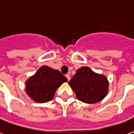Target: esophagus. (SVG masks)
<instances>
[{
  "label": "esophagus",
  "mask_w": 134,
  "mask_h": 134,
  "mask_svg": "<svg viewBox=\"0 0 134 134\" xmlns=\"http://www.w3.org/2000/svg\"><path fill=\"white\" fill-rule=\"evenodd\" d=\"M66 77L68 79V81H70V79H71V76H70V75L69 74H66Z\"/></svg>",
  "instance_id": "obj_1"
}]
</instances>
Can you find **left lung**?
<instances>
[{
    "mask_svg": "<svg viewBox=\"0 0 134 134\" xmlns=\"http://www.w3.org/2000/svg\"><path fill=\"white\" fill-rule=\"evenodd\" d=\"M68 84L77 98L86 103H95L103 100L108 93L109 86L105 76L96 74L86 66L78 69Z\"/></svg>",
    "mask_w": 134,
    "mask_h": 134,
    "instance_id": "8db88e82",
    "label": "left lung"
}]
</instances>
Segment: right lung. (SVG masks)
Wrapping results in <instances>:
<instances>
[{
  "label": "right lung",
  "instance_id": "1",
  "mask_svg": "<svg viewBox=\"0 0 134 134\" xmlns=\"http://www.w3.org/2000/svg\"><path fill=\"white\" fill-rule=\"evenodd\" d=\"M68 81L60 71L43 66L26 81V93L37 103L51 100L61 84Z\"/></svg>",
  "mask_w": 134,
  "mask_h": 134
}]
</instances>
